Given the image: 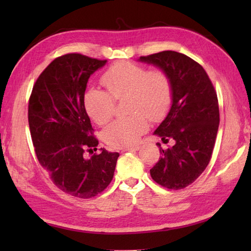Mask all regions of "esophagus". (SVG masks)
I'll return each mask as SVG.
<instances>
[{"instance_id": "1", "label": "esophagus", "mask_w": 251, "mask_h": 251, "mask_svg": "<svg viewBox=\"0 0 251 251\" xmlns=\"http://www.w3.org/2000/svg\"><path fill=\"white\" fill-rule=\"evenodd\" d=\"M140 150V147H131V148H126L124 149V152H136V151H139Z\"/></svg>"}]
</instances>
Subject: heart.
<instances>
[{"label":"heart","instance_id":"1","mask_svg":"<svg viewBox=\"0 0 251 251\" xmlns=\"http://www.w3.org/2000/svg\"><path fill=\"white\" fill-rule=\"evenodd\" d=\"M106 92L89 88L84 106L90 119L103 125L115 112L114 100L126 97L131 115L112 122L102 132L103 140L113 148L135 146L148 129V119L159 121L168 113L173 101L170 78L162 70L148 71L143 66L121 61L110 67L101 77Z\"/></svg>","mask_w":251,"mask_h":251}]
</instances>
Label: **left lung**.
<instances>
[{
	"label": "left lung",
	"instance_id": "obj_1",
	"mask_svg": "<svg viewBox=\"0 0 251 251\" xmlns=\"http://www.w3.org/2000/svg\"><path fill=\"white\" fill-rule=\"evenodd\" d=\"M138 60L161 69L173 87L172 106L154 135L175 143L165 151L157 143L162 156L151 177L167 189H183L209 164L220 121L217 93L204 68L181 52L165 50Z\"/></svg>",
	"mask_w": 251,
	"mask_h": 251
}]
</instances>
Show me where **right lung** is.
Returning <instances> with one entry per match:
<instances>
[{
	"instance_id": "1",
	"label": "right lung",
	"mask_w": 251,
	"mask_h": 251,
	"mask_svg": "<svg viewBox=\"0 0 251 251\" xmlns=\"http://www.w3.org/2000/svg\"><path fill=\"white\" fill-rule=\"evenodd\" d=\"M106 60L81 54L58 57L41 73L32 89L28 120L36 157L52 182L67 194L90 199L113 179L120 154L100 149L84 106L92 74Z\"/></svg>"
}]
</instances>
